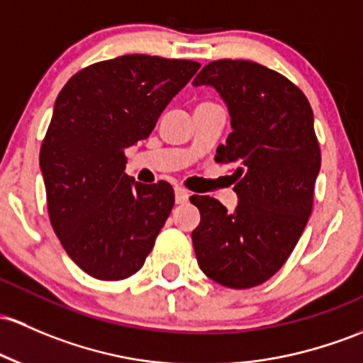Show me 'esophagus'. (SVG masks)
Returning <instances> with one entry per match:
<instances>
[{
	"mask_svg": "<svg viewBox=\"0 0 363 363\" xmlns=\"http://www.w3.org/2000/svg\"><path fill=\"white\" fill-rule=\"evenodd\" d=\"M174 193H175V203H177V205H182V203H186L191 196L188 191H186L184 188H179V186L174 189Z\"/></svg>",
	"mask_w": 363,
	"mask_h": 363,
	"instance_id": "obj_1",
	"label": "esophagus"
}]
</instances>
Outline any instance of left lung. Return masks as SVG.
<instances>
[{"label":"left lung","instance_id":"left-lung-1","mask_svg":"<svg viewBox=\"0 0 363 363\" xmlns=\"http://www.w3.org/2000/svg\"><path fill=\"white\" fill-rule=\"evenodd\" d=\"M193 86L213 87L233 133L217 162L233 169V212L210 196H191L201 213L193 230L198 265L233 289L262 284L284 265L312 213L320 148L308 99L277 72L248 60H218Z\"/></svg>","mask_w":363,"mask_h":363}]
</instances>
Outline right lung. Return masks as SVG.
Listing matches in <instances>:
<instances>
[{"mask_svg":"<svg viewBox=\"0 0 363 363\" xmlns=\"http://www.w3.org/2000/svg\"><path fill=\"white\" fill-rule=\"evenodd\" d=\"M200 63L125 55L77 72L55 101L39 167L60 242L86 274H136L174 206L169 182L125 174V150L146 139Z\"/></svg>","mask_w":363,"mask_h":363,"instance_id":"add662e5","label":"right lung"}]
</instances>
